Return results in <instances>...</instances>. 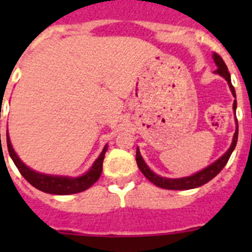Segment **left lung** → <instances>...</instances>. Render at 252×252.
<instances>
[{
  "label": "left lung",
  "mask_w": 252,
  "mask_h": 252,
  "mask_svg": "<svg viewBox=\"0 0 252 252\" xmlns=\"http://www.w3.org/2000/svg\"><path fill=\"white\" fill-rule=\"evenodd\" d=\"M213 59H215V63L217 64L218 69L216 70V73H218L220 75L226 79L228 82V86L231 88V92L232 94L235 95L236 98V92H235V88H233L232 83H231V75L228 73V69H227V65L224 64L223 59H222L217 53L213 54ZM236 99L233 102V110L236 112ZM237 121V119H236ZM237 136H239V125H237V127H236V132L233 135V140H232V145L231 148L227 150L226 154H223L217 161H215L213 164H211L209 166H207L206 169L203 170L198 171L195 173L194 175L192 177H187V178H179V179H168V178H162L159 177V175L154 174L153 171L149 169V166L146 165L145 161L142 160L141 155H140V151L139 149L136 150V162H137V166L139 169L141 170V173L150 180L151 183L155 184L157 187L159 188H164V189H170V190H187V189H193V188H198V187L203 186V184L208 183L209 180L213 179L216 175L224 168V165L227 164L228 159H230L231 154H232L233 149L236 148V144H237Z\"/></svg>",
  "instance_id": "obj_1"
}]
</instances>
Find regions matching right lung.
Here are the masks:
<instances>
[{
	"instance_id": "add662e5",
	"label": "right lung",
	"mask_w": 252,
	"mask_h": 252,
	"mask_svg": "<svg viewBox=\"0 0 252 252\" xmlns=\"http://www.w3.org/2000/svg\"><path fill=\"white\" fill-rule=\"evenodd\" d=\"M7 148H8V153H10V157L12 158L15 165L17 166V169H19V171L21 173L22 177L25 178L31 186L35 187V188L39 189V190H41V192L50 193V194H58V195L74 194V193L83 192V190H86V189L91 188V187H92L97 180H98V178L101 177L104 154H106L107 151V146H104V149L102 150L98 159L95 160L94 164L92 165V168L90 169V171H87L84 175L78 178H66V177H54V175L40 174V173H36V171L31 170L30 168H28V166H26L25 164L19 159L16 153L13 151L12 145H11L10 137H8V133H7Z\"/></svg>"
}]
</instances>
